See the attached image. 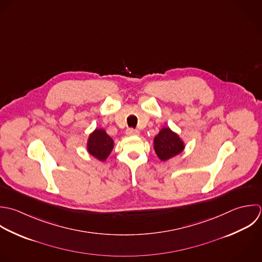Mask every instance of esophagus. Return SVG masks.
Masks as SVG:
<instances>
[{"instance_id": "esophagus-1", "label": "esophagus", "mask_w": 262, "mask_h": 262, "mask_svg": "<svg viewBox=\"0 0 262 262\" xmlns=\"http://www.w3.org/2000/svg\"><path fill=\"white\" fill-rule=\"evenodd\" d=\"M125 134H126V136H139L140 132L137 129H134V128H127Z\"/></svg>"}]
</instances>
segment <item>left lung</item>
<instances>
[{"mask_svg": "<svg viewBox=\"0 0 262 262\" xmlns=\"http://www.w3.org/2000/svg\"><path fill=\"white\" fill-rule=\"evenodd\" d=\"M153 147L161 161H167L185 150V142L168 126L162 127L153 140Z\"/></svg>", "mask_w": 262, "mask_h": 262, "instance_id": "obj_1", "label": "left lung"}]
</instances>
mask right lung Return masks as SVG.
Here are the masks:
<instances>
[{"label":"right lung","mask_w":262,"mask_h":262,"mask_svg":"<svg viewBox=\"0 0 262 262\" xmlns=\"http://www.w3.org/2000/svg\"><path fill=\"white\" fill-rule=\"evenodd\" d=\"M114 148L113 139L104 128H95L88 138L86 151L96 159L104 162Z\"/></svg>","instance_id":"add662e5"}]
</instances>
